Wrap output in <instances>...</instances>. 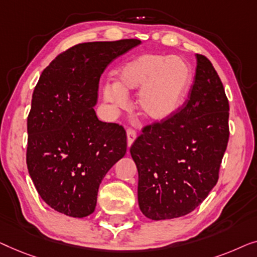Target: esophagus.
I'll use <instances>...</instances> for the list:
<instances>
[{"label":"esophagus","mask_w":257,"mask_h":257,"mask_svg":"<svg viewBox=\"0 0 257 257\" xmlns=\"http://www.w3.org/2000/svg\"><path fill=\"white\" fill-rule=\"evenodd\" d=\"M135 140H136L135 130L127 129V144H128V148L132 147V144L134 143V141H135Z\"/></svg>","instance_id":"esophagus-1"}]
</instances>
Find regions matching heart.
I'll return each instance as SVG.
<instances>
[{
	"label": "heart",
	"instance_id": "b5f03b06",
	"mask_svg": "<svg viewBox=\"0 0 257 257\" xmlns=\"http://www.w3.org/2000/svg\"><path fill=\"white\" fill-rule=\"evenodd\" d=\"M192 82L189 65L178 57L146 53L122 65L116 82H106L102 99L115 110L127 109L129 94L140 92L137 109L150 122L171 118L185 100Z\"/></svg>",
	"mask_w": 257,
	"mask_h": 257
}]
</instances>
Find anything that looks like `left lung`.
I'll return each mask as SVG.
<instances>
[{"mask_svg":"<svg viewBox=\"0 0 257 257\" xmlns=\"http://www.w3.org/2000/svg\"><path fill=\"white\" fill-rule=\"evenodd\" d=\"M189 100L168 121L143 129L130 148L141 212L175 219L198 207L219 178L228 143L229 104L211 61L197 55Z\"/></svg>","mask_w":257,"mask_h":257,"instance_id":"8db88e82","label":"left lung"}]
</instances>
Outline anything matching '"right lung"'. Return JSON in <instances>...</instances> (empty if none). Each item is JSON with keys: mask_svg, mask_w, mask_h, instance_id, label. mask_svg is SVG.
<instances>
[{"mask_svg": "<svg viewBox=\"0 0 257 257\" xmlns=\"http://www.w3.org/2000/svg\"><path fill=\"white\" fill-rule=\"evenodd\" d=\"M140 39L82 43L43 71L28 116L27 164L39 196L65 215L95 209L106 173L127 151L124 129L97 118L94 107L101 74Z\"/></svg>", "mask_w": 257, "mask_h": 257, "instance_id": "right-lung-1", "label": "right lung"}]
</instances>
